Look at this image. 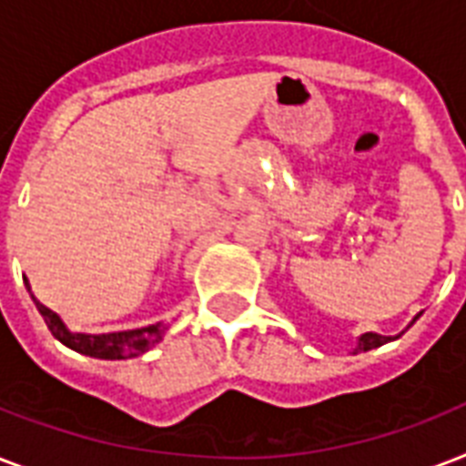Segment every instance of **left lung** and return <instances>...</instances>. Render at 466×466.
Listing matches in <instances>:
<instances>
[{
  "mask_svg": "<svg viewBox=\"0 0 466 466\" xmlns=\"http://www.w3.org/2000/svg\"><path fill=\"white\" fill-rule=\"evenodd\" d=\"M416 321V319H413ZM391 336H380V333H362L360 339H358V348H355V353L358 350H372V348L377 346H384V343H390Z\"/></svg>",
  "mask_w": 466,
  "mask_h": 466,
  "instance_id": "8db88e82",
  "label": "left lung"
}]
</instances>
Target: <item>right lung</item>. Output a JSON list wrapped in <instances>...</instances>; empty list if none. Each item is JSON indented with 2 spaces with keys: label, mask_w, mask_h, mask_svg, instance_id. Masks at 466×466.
<instances>
[{
  "label": "right lung",
  "mask_w": 466,
  "mask_h": 466,
  "mask_svg": "<svg viewBox=\"0 0 466 466\" xmlns=\"http://www.w3.org/2000/svg\"><path fill=\"white\" fill-rule=\"evenodd\" d=\"M24 283L28 288V292H31V285H28L25 278ZM33 302L38 307L40 317L46 319L47 329H50L55 339L65 343L67 348H72V350H76V353L89 355V358H101V360H127V358H137V355L147 353L149 348H155L164 339V331H167L164 324H152L145 326V329H133V331L75 333L69 331L65 321L53 309L40 305L35 298H33Z\"/></svg>",
  "instance_id": "right-lung-1"
}]
</instances>
